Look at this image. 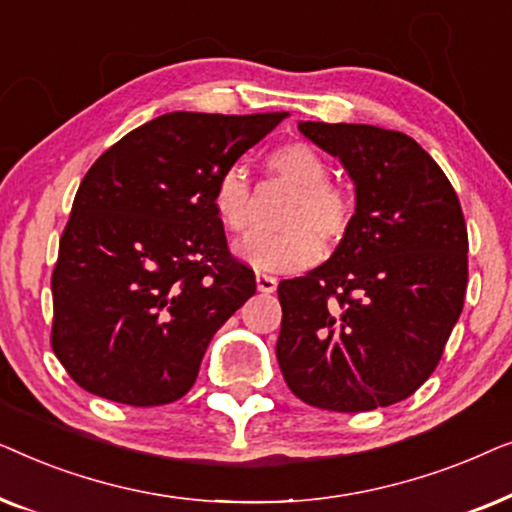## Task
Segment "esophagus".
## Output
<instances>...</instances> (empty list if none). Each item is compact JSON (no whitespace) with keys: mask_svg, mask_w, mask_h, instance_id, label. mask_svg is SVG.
<instances>
[{"mask_svg":"<svg viewBox=\"0 0 512 512\" xmlns=\"http://www.w3.org/2000/svg\"><path fill=\"white\" fill-rule=\"evenodd\" d=\"M256 286H258V291H261V293H275L277 291V279L265 275V272H258Z\"/></svg>","mask_w":512,"mask_h":512,"instance_id":"1","label":"esophagus"}]
</instances>
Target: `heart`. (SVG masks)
I'll return each instance as SVG.
<instances>
[{
    "instance_id": "heart-1",
    "label": "heart",
    "mask_w": 512,
    "mask_h": 512,
    "mask_svg": "<svg viewBox=\"0 0 512 512\" xmlns=\"http://www.w3.org/2000/svg\"><path fill=\"white\" fill-rule=\"evenodd\" d=\"M275 177L296 186V195L284 207L279 233H261L244 240L237 251L258 270L293 272L317 263L321 243L335 247L352 226V200L328 181V163L310 144L291 142L272 149L265 158ZM212 207L221 226L235 235L251 228V186L242 167H228L214 181Z\"/></svg>"
}]
</instances>
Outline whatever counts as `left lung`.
Returning <instances> with one entry per match:
<instances>
[{
  "label": "left lung",
  "mask_w": 512,
  "mask_h": 512,
  "mask_svg": "<svg viewBox=\"0 0 512 512\" xmlns=\"http://www.w3.org/2000/svg\"><path fill=\"white\" fill-rule=\"evenodd\" d=\"M298 130L345 165L356 212L324 265L277 286L279 368L314 408H387L429 380L464 310V212L436 160L403 132L314 121Z\"/></svg>",
  "instance_id": "left-lung-1"
}]
</instances>
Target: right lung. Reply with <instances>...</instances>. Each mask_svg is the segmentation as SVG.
<instances>
[{
    "label": "right lung",
    "mask_w": 512,
    "mask_h": 512,
    "mask_svg": "<svg viewBox=\"0 0 512 512\" xmlns=\"http://www.w3.org/2000/svg\"><path fill=\"white\" fill-rule=\"evenodd\" d=\"M286 116L172 111L95 160L51 277V347L81 389L151 408L193 387L209 340L256 293L214 181Z\"/></svg>",
    "instance_id": "right-lung-1"
}]
</instances>
